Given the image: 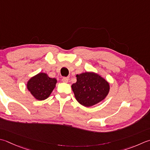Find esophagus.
Returning <instances> with one entry per match:
<instances>
[{
	"label": "esophagus",
	"instance_id": "esophagus-1",
	"mask_svg": "<svg viewBox=\"0 0 150 150\" xmlns=\"http://www.w3.org/2000/svg\"><path fill=\"white\" fill-rule=\"evenodd\" d=\"M69 77H63L62 78V81L64 82V83H67V82H68V81H69Z\"/></svg>",
	"mask_w": 150,
	"mask_h": 150
}]
</instances>
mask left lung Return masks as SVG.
Listing matches in <instances>:
<instances>
[{"label": "left lung", "mask_w": 150, "mask_h": 150, "mask_svg": "<svg viewBox=\"0 0 150 150\" xmlns=\"http://www.w3.org/2000/svg\"><path fill=\"white\" fill-rule=\"evenodd\" d=\"M77 82L71 85L75 99L84 107H89L103 101L110 91L109 83L92 71L76 75Z\"/></svg>", "instance_id": "left-lung-1"}]
</instances>
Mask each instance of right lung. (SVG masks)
<instances>
[{
	"label": "right lung",
	"instance_id": "1",
	"mask_svg": "<svg viewBox=\"0 0 150 150\" xmlns=\"http://www.w3.org/2000/svg\"><path fill=\"white\" fill-rule=\"evenodd\" d=\"M57 83V79L51 78L47 73L40 72L29 79L26 88L35 99L43 101L51 94Z\"/></svg>",
	"mask_w": 150,
	"mask_h": 150
}]
</instances>
